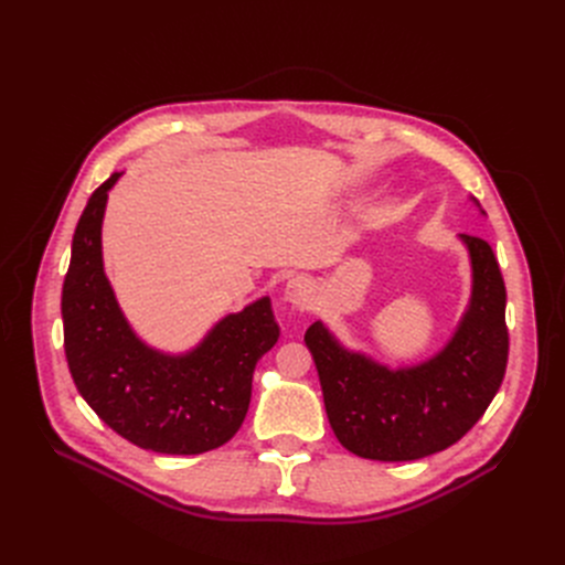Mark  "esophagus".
Returning a JSON list of instances; mask_svg holds the SVG:
<instances>
[{"label": "esophagus", "instance_id": "esophagus-1", "mask_svg": "<svg viewBox=\"0 0 565 565\" xmlns=\"http://www.w3.org/2000/svg\"><path fill=\"white\" fill-rule=\"evenodd\" d=\"M286 300L295 307H307L311 300H313V284L305 277H292L288 284H286Z\"/></svg>", "mask_w": 565, "mask_h": 565}]
</instances>
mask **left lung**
I'll use <instances>...</instances> for the list:
<instances>
[{
    "instance_id": "1",
    "label": "left lung",
    "mask_w": 565,
    "mask_h": 565,
    "mask_svg": "<svg viewBox=\"0 0 565 565\" xmlns=\"http://www.w3.org/2000/svg\"><path fill=\"white\" fill-rule=\"evenodd\" d=\"M460 237L471 260V300L435 358L392 371L345 350L320 320L305 334L330 426L354 456L403 462L449 449L501 387L509 362L507 286L483 237Z\"/></svg>"
}]
</instances>
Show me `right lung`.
I'll use <instances>...</instances> for the list:
<instances>
[{
    "instance_id": "add662e5",
    "label": "right lung",
    "mask_w": 565,
    "mask_h": 565,
    "mask_svg": "<svg viewBox=\"0 0 565 565\" xmlns=\"http://www.w3.org/2000/svg\"><path fill=\"white\" fill-rule=\"evenodd\" d=\"M111 173L88 199L73 235L62 292L73 382L98 417L139 449L196 456L243 426L256 362L279 339L270 298L222 318L185 354L148 348L130 330L103 270V215Z\"/></svg>"
}]
</instances>
